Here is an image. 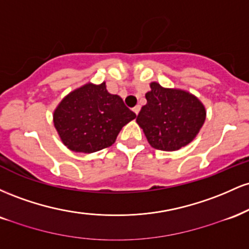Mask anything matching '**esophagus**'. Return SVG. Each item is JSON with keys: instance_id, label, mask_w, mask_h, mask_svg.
Returning <instances> with one entry per match:
<instances>
[{"instance_id": "1", "label": "esophagus", "mask_w": 249, "mask_h": 249, "mask_svg": "<svg viewBox=\"0 0 249 249\" xmlns=\"http://www.w3.org/2000/svg\"><path fill=\"white\" fill-rule=\"evenodd\" d=\"M132 110H133V112L136 113V115H138L139 111H141V105H136V107H134Z\"/></svg>"}]
</instances>
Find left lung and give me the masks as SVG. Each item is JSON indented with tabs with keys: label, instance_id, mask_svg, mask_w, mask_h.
I'll return each instance as SVG.
<instances>
[{
	"label": "left lung",
	"instance_id": "8db88e82",
	"mask_svg": "<svg viewBox=\"0 0 249 249\" xmlns=\"http://www.w3.org/2000/svg\"><path fill=\"white\" fill-rule=\"evenodd\" d=\"M146 105L136 122L148 144L161 151H177L190 144L206 119V108L198 97L186 90L164 88L152 82Z\"/></svg>",
	"mask_w": 249,
	"mask_h": 249
}]
</instances>
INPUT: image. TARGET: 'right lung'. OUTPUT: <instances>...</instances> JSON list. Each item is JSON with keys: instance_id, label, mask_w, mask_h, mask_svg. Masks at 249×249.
<instances>
[{"instance_id": "right-lung-1", "label": "right lung", "mask_w": 249, "mask_h": 249, "mask_svg": "<svg viewBox=\"0 0 249 249\" xmlns=\"http://www.w3.org/2000/svg\"><path fill=\"white\" fill-rule=\"evenodd\" d=\"M53 125L63 144L73 152L93 153L111 146L123 126L136 113L118 95H111L105 82L87 83L59 102Z\"/></svg>"}]
</instances>
